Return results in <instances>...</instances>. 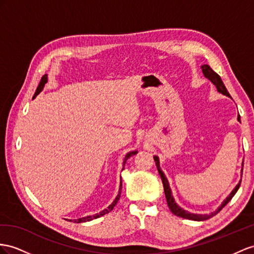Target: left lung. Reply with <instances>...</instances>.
<instances>
[{
  "instance_id": "1",
  "label": "left lung",
  "mask_w": 254,
  "mask_h": 254,
  "mask_svg": "<svg viewBox=\"0 0 254 254\" xmlns=\"http://www.w3.org/2000/svg\"><path fill=\"white\" fill-rule=\"evenodd\" d=\"M200 67H201V70H203L204 76L207 78L208 80H210V81L214 84V87L217 88L218 92H220L221 94H223V95H225V96H230V93L227 92V90H226V88H225V86H224V83H223L222 79H221V77L216 73V71H214V70L209 66V65L204 64V65H201ZM230 97H231V96H230ZM237 119H238V121L240 122V116L237 117ZM153 159H154V161H155V165H157L158 172H159L160 176H161L162 183H163L164 192H165V197H166V201H167L168 207H170L171 211L175 214V216L181 217V218H184V219H189V220H193V221H204V220L209 219V218H211V217H213V216H216V214H217L221 209H222V208H223L227 203H229V201L232 199V197L234 196V195L236 194V192L238 191L239 187H240V183H242V179H240L239 183L236 185L235 188H234L233 191L230 193L229 196H227V197L222 201V204H221L213 212L208 213V214H207V213H206V214L192 213V212H189L188 210H185L184 208H181V207L176 203V200H175V198H174V196H173V193H172V190H171L170 184H168V180H167V178H166V176H165V174L163 173V171H162L161 167H160V160H159V157H158V155H153ZM243 166H244V162H243V164H242V172H240V173H242V176H243Z\"/></svg>"
}]
</instances>
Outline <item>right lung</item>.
<instances>
[{"instance_id":"1","label":"right lung","mask_w":254,"mask_h":254,"mask_svg":"<svg viewBox=\"0 0 254 254\" xmlns=\"http://www.w3.org/2000/svg\"><path fill=\"white\" fill-rule=\"evenodd\" d=\"M47 81H48V77H47V74H46V75H44V76L42 77L41 82H40V84H38V87H37V89H36V92H35V94H34V97H35L37 94H40V93L42 92L43 89H44V87H45V84L47 83ZM137 152H138L137 150H133V151H129V152H127V153L126 154L125 160H123V163H122V165H123L122 171L125 170V165H126V162H127V160L128 158H131L132 155H135V154L137 153ZM121 189H122V178H121V176H120V188H119V193H118V195H117V196H116V198H115V200L113 201V203L110 204V205H109L107 208H105V209L102 210L101 212H99V213H95V214H93V216H87V217H83V218H79V219H77V220H74V222H75V223H82V222H88V221H92L93 219H97V218H100V217L104 216V214L108 213L109 211H112V210L114 209V207L116 206V204L118 203L119 198H120ZM69 221H70V220H69Z\"/></svg>"}]
</instances>
